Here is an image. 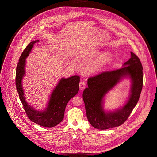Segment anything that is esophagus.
Segmentation results:
<instances>
[{
	"mask_svg": "<svg viewBox=\"0 0 157 157\" xmlns=\"http://www.w3.org/2000/svg\"><path fill=\"white\" fill-rule=\"evenodd\" d=\"M79 86H80V90H84L85 88V87H86V84H85V82H81L80 83V84H79Z\"/></svg>",
	"mask_w": 157,
	"mask_h": 157,
	"instance_id": "34e87169",
	"label": "esophagus"
}]
</instances>
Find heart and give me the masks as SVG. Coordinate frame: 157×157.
I'll use <instances>...</instances> for the list:
<instances>
[{
  "label": "heart",
  "mask_w": 157,
  "mask_h": 157,
  "mask_svg": "<svg viewBox=\"0 0 157 157\" xmlns=\"http://www.w3.org/2000/svg\"><path fill=\"white\" fill-rule=\"evenodd\" d=\"M100 54V52H98L94 54V56H99L94 61H92L87 67V70L89 72L94 73L99 72L103 68L105 67L112 59V54L109 52L102 53L101 55Z\"/></svg>",
  "instance_id": "obj_1"
}]
</instances>
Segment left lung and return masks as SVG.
<instances>
[{
	"label": "left lung",
	"mask_w": 157,
	"mask_h": 157,
	"mask_svg": "<svg viewBox=\"0 0 157 157\" xmlns=\"http://www.w3.org/2000/svg\"><path fill=\"white\" fill-rule=\"evenodd\" d=\"M124 78L132 82L130 96L122 107L112 112L104 109L105 95ZM143 67L139 58L131 52L130 59L121 68L102 72L88 79V87L83 93L88 120L95 129L105 130L117 127L128 119L136 106L143 88Z\"/></svg>",
	"instance_id": "obj_1"
}]
</instances>
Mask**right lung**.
Listing matches in <instances>:
<instances>
[{
	"label": "right lung",
	"mask_w": 157,
	"mask_h": 157,
	"mask_svg": "<svg viewBox=\"0 0 157 157\" xmlns=\"http://www.w3.org/2000/svg\"><path fill=\"white\" fill-rule=\"evenodd\" d=\"M39 40L29 44L21 54L16 72V85L20 100L28 117L34 123L46 128H52L59 124L64 118V113L68 101L78 92L80 77L74 75L69 78H62L52 91L44 111L36 110L30 106L24 97L22 79L25 75L26 59L33 47Z\"/></svg>",
	"instance_id": "obj_1"
}]
</instances>
